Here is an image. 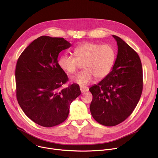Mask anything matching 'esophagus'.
<instances>
[{
	"label": "esophagus",
	"mask_w": 158,
	"mask_h": 158,
	"mask_svg": "<svg viewBox=\"0 0 158 158\" xmlns=\"http://www.w3.org/2000/svg\"><path fill=\"white\" fill-rule=\"evenodd\" d=\"M80 90H81V93H83V92H85L89 91V88L87 87L81 86V87H80Z\"/></svg>",
	"instance_id": "1"
}]
</instances>
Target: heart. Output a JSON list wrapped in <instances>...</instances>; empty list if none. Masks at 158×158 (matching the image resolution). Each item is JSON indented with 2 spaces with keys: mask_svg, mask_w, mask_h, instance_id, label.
Instances as JSON below:
<instances>
[{
  "mask_svg": "<svg viewBox=\"0 0 158 158\" xmlns=\"http://www.w3.org/2000/svg\"><path fill=\"white\" fill-rule=\"evenodd\" d=\"M75 57L64 54L58 59L60 68L68 74L77 70L80 63H83V70L71 78V81L80 85H86L97 80L106 78L111 72L116 59L114 48L110 45H101L94 42H85L76 47Z\"/></svg>",
  "mask_w": 158,
  "mask_h": 158,
  "instance_id": "b5f03b06",
  "label": "heart"
}]
</instances>
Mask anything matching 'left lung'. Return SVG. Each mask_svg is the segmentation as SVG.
<instances>
[{
  "mask_svg": "<svg viewBox=\"0 0 158 158\" xmlns=\"http://www.w3.org/2000/svg\"><path fill=\"white\" fill-rule=\"evenodd\" d=\"M118 54L112 71L89 89L93 98L90 110L95 121L113 127L125 121L137 106L143 89V73L138 54L124 40L113 35Z\"/></svg>",
  "mask_w": 158,
  "mask_h": 158,
  "instance_id": "8db88e82",
  "label": "left lung"
}]
</instances>
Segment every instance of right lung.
Wrapping results in <instances>:
<instances>
[{
	"instance_id": "right-lung-1",
	"label": "right lung",
	"mask_w": 158,
	"mask_h": 158,
	"mask_svg": "<svg viewBox=\"0 0 158 158\" xmlns=\"http://www.w3.org/2000/svg\"><path fill=\"white\" fill-rule=\"evenodd\" d=\"M71 44L63 38L42 36L19 57L15 71L16 98L25 114L35 123L52 127L67 119L69 106L81 94L79 85L62 89L68 76L57 57Z\"/></svg>"
}]
</instances>
